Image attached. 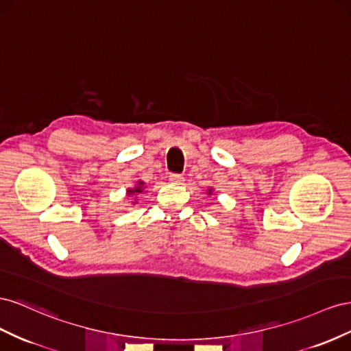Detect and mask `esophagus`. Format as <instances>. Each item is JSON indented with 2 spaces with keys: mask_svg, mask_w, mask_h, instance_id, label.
Here are the masks:
<instances>
[{
  "mask_svg": "<svg viewBox=\"0 0 351 351\" xmlns=\"http://www.w3.org/2000/svg\"><path fill=\"white\" fill-rule=\"evenodd\" d=\"M169 181L173 182V184H181L184 181V176L182 175H178V173H172L169 176Z\"/></svg>",
  "mask_w": 351,
  "mask_h": 351,
  "instance_id": "obj_1",
  "label": "esophagus"
}]
</instances>
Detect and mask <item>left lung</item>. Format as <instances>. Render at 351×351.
<instances>
[{
  "label": "left lung",
  "mask_w": 351,
  "mask_h": 351,
  "mask_svg": "<svg viewBox=\"0 0 351 351\" xmlns=\"http://www.w3.org/2000/svg\"><path fill=\"white\" fill-rule=\"evenodd\" d=\"M212 191H213V189H212V188H208V191H207V193H208V195L212 194Z\"/></svg>",
  "instance_id": "1"
}]
</instances>
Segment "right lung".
I'll return each mask as SVG.
<instances>
[{"instance_id": "add662e5", "label": "right lung", "mask_w": 351, "mask_h": 351, "mask_svg": "<svg viewBox=\"0 0 351 351\" xmlns=\"http://www.w3.org/2000/svg\"><path fill=\"white\" fill-rule=\"evenodd\" d=\"M144 182L143 181H139L138 182V185L135 186V188H132V189H128V195H135V194H139V193H143V189H144ZM134 203H136V202H134Z\"/></svg>"}]
</instances>
